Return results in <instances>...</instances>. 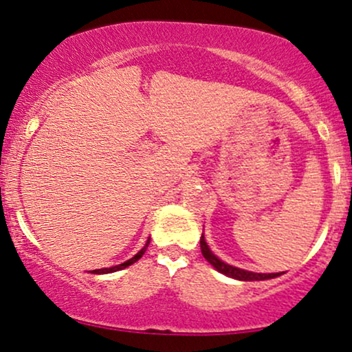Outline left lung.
<instances>
[{"instance_id": "8db88e82", "label": "left lung", "mask_w": 352, "mask_h": 352, "mask_svg": "<svg viewBox=\"0 0 352 352\" xmlns=\"http://www.w3.org/2000/svg\"><path fill=\"white\" fill-rule=\"evenodd\" d=\"M200 248H201V254L205 256V260L208 261L213 268H217L218 272L227 274L230 278H235V280H241V281H260V280H270V278H276L280 276V273H253V272H246V270H240L235 268V266L223 263L220 258H217L215 254L210 252L207 241H205L204 235L200 238Z\"/></svg>"}]
</instances>
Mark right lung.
<instances>
[{"instance_id":"1","label":"right lung","mask_w":352,"mask_h":352,"mask_svg":"<svg viewBox=\"0 0 352 352\" xmlns=\"http://www.w3.org/2000/svg\"><path fill=\"white\" fill-rule=\"evenodd\" d=\"M147 246H148V240H147V243H145V246L142 250H140L139 253L135 254V256H132L131 260H127L125 261V263H120V265H117V266H112V268H102V270H94V273H98V274H106V273H112V272H119V270H124V268H127V266H131L132 263H135L137 260H140V258H142V254L145 253V250H147Z\"/></svg>"}]
</instances>
